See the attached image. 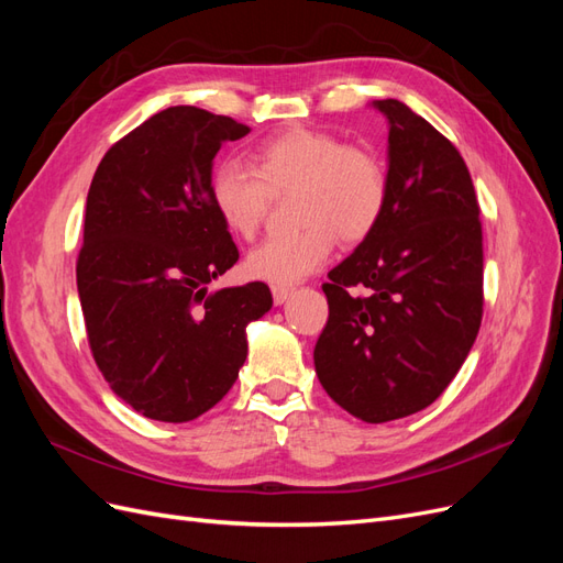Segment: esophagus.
<instances>
[{
    "label": "esophagus",
    "instance_id": "1",
    "mask_svg": "<svg viewBox=\"0 0 563 563\" xmlns=\"http://www.w3.org/2000/svg\"><path fill=\"white\" fill-rule=\"evenodd\" d=\"M291 296H294V288H288V286H272V298H275L277 305H284Z\"/></svg>",
    "mask_w": 563,
    "mask_h": 563
}]
</instances>
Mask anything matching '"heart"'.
<instances>
[{
	"mask_svg": "<svg viewBox=\"0 0 563 563\" xmlns=\"http://www.w3.org/2000/svg\"><path fill=\"white\" fill-rule=\"evenodd\" d=\"M298 190L300 232L272 236L246 258L249 277L294 286L329 261L335 242L360 244L387 209L389 180L378 155L321 129H288L251 152V168L220 162L209 195L225 228L242 240L261 230L272 195Z\"/></svg>",
	"mask_w": 563,
	"mask_h": 563,
	"instance_id": "1",
	"label": "heart"
}]
</instances>
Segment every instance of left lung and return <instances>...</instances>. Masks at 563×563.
Wrapping results in <instances>:
<instances>
[{"label": "left lung", "mask_w": 563, "mask_h": 563, "mask_svg": "<svg viewBox=\"0 0 563 563\" xmlns=\"http://www.w3.org/2000/svg\"><path fill=\"white\" fill-rule=\"evenodd\" d=\"M389 124L387 209L329 272V321L314 368L364 422L428 408L467 360L484 314L479 201L465 159L401 100H373ZM364 285L368 297L346 288Z\"/></svg>", "instance_id": "8db88e82"}]
</instances>
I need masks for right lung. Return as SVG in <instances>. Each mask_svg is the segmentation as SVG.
I'll list each match as a JSON object with an SVG mask.
<instances>
[{"label":"right lung","instance_id":"add662e5","mask_svg":"<svg viewBox=\"0 0 563 563\" xmlns=\"http://www.w3.org/2000/svg\"><path fill=\"white\" fill-rule=\"evenodd\" d=\"M251 129L195 106L152 114L100 159L77 291L96 366L119 399L162 422L207 413L246 360L267 284L209 291L240 261L209 195L213 157Z\"/></svg>","mask_w":563,"mask_h":563}]
</instances>
